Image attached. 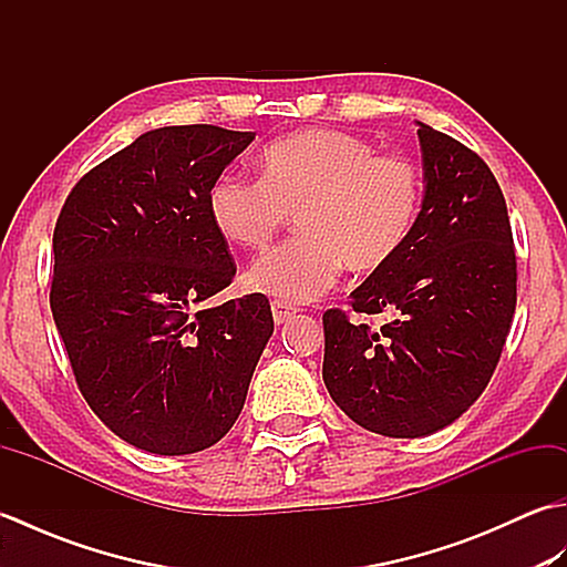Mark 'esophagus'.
I'll use <instances>...</instances> for the list:
<instances>
[{
	"label": "esophagus",
	"instance_id": "obj_1",
	"mask_svg": "<svg viewBox=\"0 0 567 567\" xmlns=\"http://www.w3.org/2000/svg\"><path fill=\"white\" fill-rule=\"evenodd\" d=\"M270 307H272V319H275L277 327H280V323H285L287 319H292L297 315V309L292 305L280 302V299H275Z\"/></svg>",
	"mask_w": 567,
	"mask_h": 567
}]
</instances>
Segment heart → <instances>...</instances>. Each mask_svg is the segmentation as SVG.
<instances>
[{
    "mask_svg": "<svg viewBox=\"0 0 567 567\" xmlns=\"http://www.w3.org/2000/svg\"><path fill=\"white\" fill-rule=\"evenodd\" d=\"M424 179L406 155L331 128L272 141L260 153V177L214 179L207 209L224 240L265 248L297 214L299 234L265 252L248 270L256 292L280 302H311L331 290L343 265L375 272L412 236Z\"/></svg>",
    "mask_w": 567,
    "mask_h": 567,
    "instance_id": "b5f03b06",
    "label": "heart"
}]
</instances>
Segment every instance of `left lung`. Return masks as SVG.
Returning a JSON list of instances; mask_svg holds the SVG:
<instances>
[{
	"instance_id": "8db88e82",
	"label": "left lung",
	"mask_w": 567,
	"mask_h": 567,
	"mask_svg": "<svg viewBox=\"0 0 567 567\" xmlns=\"http://www.w3.org/2000/svg\"><path fill=\"white\" fill-rule=\"evenodd\" d=\"M419 124L424 202L412 236L351 292L358 315H323V384L358 426L429 436L467 412L495 372L516 307V256L502 189L463 143Z\"/></svg>"
}]
</instances>
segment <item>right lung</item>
I'll list each match as a JSON object with an SVG mask.
<instances>
[{"label":"right lung","instance_id":"right-lung-1","mask_svg":"<svg viewBox=\"0 0 567 567\" xmlns=\"http://www.w3.org/2000/svg\"><path fill=\"white\" fill-rule=\"evenodd\" d=\"M252 138L209 124L146 131L92 167L58 216V333L92 412L141 451L221 441L272 336L262 295L207 305L236 275L209 189Z\"/></svg>","mask_w":567,"mask_h":567}]
</instances>
